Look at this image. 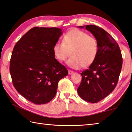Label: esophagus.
I'll use <instances>...</instances> for the list:
<instances>
[{
    "label": "esophagus",
    "mask_w": 132,
    "mask_h": 132,
    "mask_svg": "<svg viewBox=\"0 0 132 132\" xmlns=\"http://www.w3.org/2000/svg\"><path fill=\"white\" fill-rule=\"evenodd\" d=\"M68 73H69V74H73L74 73V71H72V70H69L68 71Z\"/></svg>",
    "instance_id": "esophagus-1"
}]
</instances>
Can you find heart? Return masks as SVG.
<instances>
[{
	"mask_svg": "<svg viewBox=\"0 0 132 132\" xmlns=\"http://www.w3.org/2000/svg\"><path fill=\"white\" fill-rule=\"evenodd\" d=\"M53 52L58 61L66 62L70 68L75 69L87 68L93 63L97 55L99 46L97 40L87 33L78 29L69 30L64 35L63 43L56 42L53 46Z\"/></svg>",
	"mask_w": 132,
	"mask_h": 132,
	"instance_id": "b5f03b06",
	"label": "heart"
}]
</instances>
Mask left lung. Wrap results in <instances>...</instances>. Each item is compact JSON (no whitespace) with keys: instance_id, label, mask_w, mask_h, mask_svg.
<instances>
[{"instance_id":"left-lung-1","label":"left lung","mask_w":132,"mask_h":132,"mask_svg":"<svg viewBox=\"0 0 132 132\" xmlns=\"http://www.w3.org/2000/svg\"><path fill=\"white\" fill-rule=\"evenodd\" d=\"M85 29L97 40L99 50L89 69L81 73L82 80L77 92L85 101L95 103L107 96L116 87L122 57L118 43L106 30L93 25H86Z\"/></svg>"}]
</instances>
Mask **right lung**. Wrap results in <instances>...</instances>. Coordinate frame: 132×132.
<instances>
[{"instance_id": "1", "label": "right lung", "mask_w": 132, "mask_h": 132, "mask_svg": "<svg viewBox=\"0 0 132 132\" xmlns=\"http://www.w3.org/2000/svg\"><path fill=\"white\" fill-rule=\"evenodd\" d=\"M62 34L59 28L34 27L14 47L10 62L12 82L18 93L33 103L51 101L59 80L68 74L52 50Z\"/></svg>"}]
</instances>
